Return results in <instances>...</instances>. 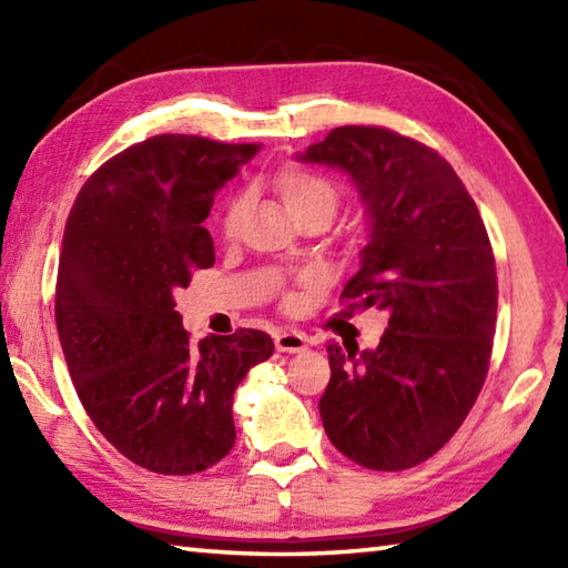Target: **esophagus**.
Listing matches in <instances>:
<instances>
[{
    "label": "esophagus",
    "instance_id": "obj_1",
    "mask_svg": "<svg viewBox=\"0 0 568 568\" xmlns=\"http://www.w3.org/2000/svg\"><path fill=\"white\" fill-rule=\"evenodd\" d=\"M275 348L281 353H301L307 348V338L297 331L275 333Z\"/></svg>",
    "mask_w": 568,
    "mask_h": 568
}]
</instances>
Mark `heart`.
Listing matches in <instances>:
<instances>
[{"instance_id":"b5f03b06","label":"heart","mask_w":568,"mask_h":568,"mask_svg":"<svg viewBox=\"0 0 568 568\" xmlns=\"http://www.w3.org/2000/svg\"><path fill=\"white\" fill-rule=\"evenodd\" d=\"M277 192H281L285 207L291 210V215H301L311 207H328L331 213H335L338 207V192L331 185L328 180L321 175H313V172L305 170H287L277 178ZM245 210V200L235 195L227 200L225 205V215H223V227L225 233H235V227L243 217Z\"/></svg>"}]
</instances>
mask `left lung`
I'll use <instances>...</instances> for the list:
<instances>
[{
    "mask_svg": "<svg viewBox=\"0 0 568 568\" xmlns=\"http://www.w3.org/2000/svg\"><path fill=\"white\" fill-rule=\"evenodd\" d=\"M295 160L358 192L368 237L343 297L388 313L376 348L328 343L323 428L355 464L410 468L448 444L484 386L498 303L484 220L438 152L390 130L338 128Z\"/></svg>",
    "mask_w": 568,
    "mask_h": 568,
    "instance_id": "obj_1",
    "label": "left lung"
}]
</instances>
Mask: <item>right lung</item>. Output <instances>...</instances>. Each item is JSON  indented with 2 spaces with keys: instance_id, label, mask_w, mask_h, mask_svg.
Returning <instances> with one entry per match:
<instances>
[{
  "instance_id": "1",
  "label": "right lung",
  "mask_w": 568,
  "mask_h": 568,
  "mask_svg": "<svg viewBox=\"0 0 568 568\" xmlns=\"http://www.w3.org/2000/svg\"><path fill=\"white\" fill-rule=\"evenodd\" d=\"M255 152L155 134L104 162L67 217L54 301L67 368L100 434L155 474L230 454L235 388L273 355L250 328L190 343L175 311L178 287L215 263L203 223L217 190Z\"/></svg>"
}]
</instances>
